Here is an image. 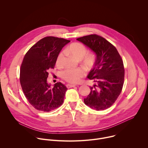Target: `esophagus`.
I'll list each match as a JSON object with an SVG mask.
<instances>
[{
	"instance_id": "obj_1",
	"label": "esophagus",
	"mask_w": 148,
	"mask_h": 148,
	"mask_svg": "<svg viewBox=\"0 0 148 148\" xmlns=\"http://www.w3.org/2000/svg\"><path fill=\"white\" fill-rule=\"evenodd\" d=\"M66 87L68 88H72V87H74L75 86V85H74V84H68L66 85Z\"/></svg>"
}]
</instances>
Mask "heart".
I'll use <instances>...</instances> for the list:
<instances>
[{
    "mask_svg": "<svg viewBox=\"0 0 148 148\" xmlns=\"http://www.w3.org/2000/svg\"><path fill=\"white\" fill-rule=\"evenodd\" d=\"M65 52L66 53H70L78 60H81L83 64L86 67H91L95 64V56L92 53H87V48L81 43L75 42L71 44L65 48ZM64 58V52H62L57 58L56 65L58 66L62 65ZM84 75V71L82 69H67L62 73L63 78L65 81L71 83H78Z\"/></svg>",
    "mask_w": 148,
    "mask_h": 148,
    "instance_id": "obj_1",
    "label": "heart"
}]
</instances>
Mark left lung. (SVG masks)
Instances as JSON below:
<instances>
[{
	"mask_svg": "<svg viewBox=\"0 0 148 148\" xmlns=\"http://www.w3.org/2000/svg\"><path fill=\"white\" fill-rule=\"evenodd\" d=\"M95 53V66L87 78L95 83L84 103L90 108L103 110L112 106L122 91L125 69L116 48L104 38L90 35L77 39Z\"/></svg>",
	"mask_w": 148,
	"mask_h": 148,
	"instance_id": "obj_1",
	"label": "left lung"
}]
</instances>
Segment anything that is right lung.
<instances>
[{
    "label": "right lung",
    "instance_id": "add662e5",
    "mask_svg": "<svg viewBox=\"0 0 148 148\" xmlns=\"http://www.w3.org/2000/svg\"><path fill=\"white\" fill-rule=\"evenodd\" d=\"M70 42L54 36L45 37L33 45L23 58L21 85L26 99L38 110L50 112L63 103L67 88L60 82L51 87L47 78L62 48Z\"/></svg>",
    "mask_w": 148,
    "mask_h": 148
}]
</instances>
